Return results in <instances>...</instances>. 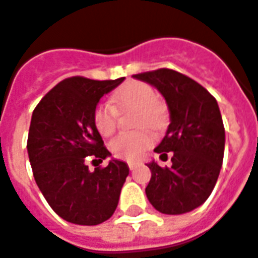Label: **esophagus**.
<instances>
[{
  "instance_id": "obj_1",
  "label": "esophagus",
  "mask_w": 258,
  "mask_h": 258,
  "mask_svg": "<svg viewBox=\"0 0 258 258\" xmlns=\"http://www.w3.org/2000/svg\"><path fill=\"white\" fill-rule=\"evenodd\" d=\"M128 168H130V171H134L135 168H137V164H135V163H128Z\"/></svg>"
}]
</instances>
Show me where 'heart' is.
Returning <instances> with one entry per match:
<instances>
[{"label":"heart","instance_id":"b5f03b06","mask_svg":"<svg viewBox=\"0 0 258 258\" xmlns=\"http://www.w3.org/2000/svg\"><path fill=\"white\" fill-rule=\"evenodd\" d=\"M156 90L145 82H125L112 97V105L115 109L138 108L137 124L138 127H157L163 119V108L156 100ZM93 121L97 131L102 137H110L117 127V116L112 106L108 104H98L93 112ZM153 135L146 130L134 133H121L114 137L109 144V149L114 157L134 161L138 160L144 152L153 144Z\"/></svg>","mask_w":258,"mask_h":258}]
</instances>
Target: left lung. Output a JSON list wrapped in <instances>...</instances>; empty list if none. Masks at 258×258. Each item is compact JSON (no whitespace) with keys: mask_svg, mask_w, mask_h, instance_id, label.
<instances>
[{"mask_svg":"<svg viewBox=\"0 0 258 258\" xmlns=\"http://www.w3.org/2000/svg\"><path fill=\"white\" fill-rule=\"evenodd\" d=\"M154 86L167 101L171 123L154 149L161 158L171 154V167L148 164L152 177L149 202L165 215L196 209L211 196L224 156V125L215 97L191 78L169 68L137 74Z\"/></svg>","mask_w":258,"mask_h":258,"instance_id":"1","label":"left lung"}]
</instances>
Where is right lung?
I'll return each instance as SVG.
<instances>
[{"instance_id":"right-lung-1","label":"right lung","mask_w":258,"mask_h":258,"mask_svg":"<svg viewBox=\"0 0 258 258\" xmlns=\"http://www.w3.org/2000/svg\"><path fill=\"white\" fill-rule=\"evenodd\" d=\"M123 81L67 78L32 112L27 150L35 182L51 209L74 224L97 226L108 220L128 176L127 164L119 160L93 172L86 165L91 158L102 163L110 154L93 112L101 97Z\"/></svg>"}]
</instances>
